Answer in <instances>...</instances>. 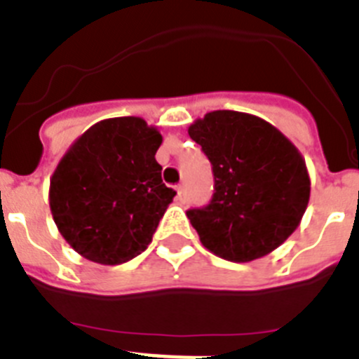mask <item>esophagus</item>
<instances>
[{
    "label": "esophagus",
    "mask_w": 359,
    "mask_h": 359,
    "mask_svg": "<svg viewBox=\"0 0 359 359\" xmlns=\"http://www.w3.org/2000/svg\"><path fill=\"white\" fill-rule=\"evenodd\" d=\"M176 192H177V196H176L177 201H185V189H183V185H177Z\"/></svg>",
    "instance_id": "1"
}]
</instances>
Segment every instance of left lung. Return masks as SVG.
Segmentation results:
<instances>
[{"instance_id":"1","label":"left lung","mask_w":359,"mask_h":359,"mask_svg":"<svg viewBox=\"0 0 359 359\" xmlns=\"http://www.w3.org/2000/svg\"><path fill=\"white\" fill-rule=\"evenodd\" d=\"M214 172V196L187 217L203 246L221 259L250 262L297 230L311 194L298 149L277 128L239 111H212L189 128Z\"/></svg>"}]
</instances>
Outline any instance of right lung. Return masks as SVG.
<instances>
[{"label": "right lung", "mask_w": 359, "mask_h": 359, "mask_svg": "<svg viewBox=\"0 0 359 359\" xmlns=\"http://www.w3.org/2000/svg\"><path fill=\"white\" fill-rule=\"evenodd\" d=\"M156 128L138 116L91 126L50 180V210L66 243L88 261L122 264L140 255L176 196L161 182Z\"/></svg>", "instance_id": "right-lung-1"}]
</instances>
